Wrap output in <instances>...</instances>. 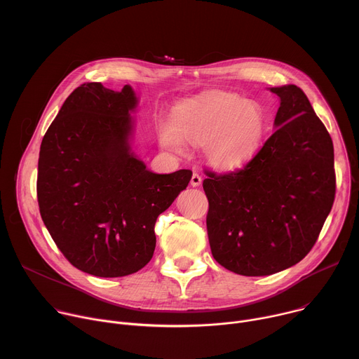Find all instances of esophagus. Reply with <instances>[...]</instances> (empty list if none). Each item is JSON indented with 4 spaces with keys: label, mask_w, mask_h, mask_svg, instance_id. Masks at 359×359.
I'll use <instances>...</instances> for the list:
<instances>
[{
    "label": "esophagus",
    "mask_w": 359,
    "mask_h": 359,
    "mask_svg": "<svg viewBox=\"0 0 359 359\" xmlns=\"http://www.w3.org/2000/svg\"><path fill=\"white\" fill-rule=\"evenodd\" d=\"M190 184H191L193 187H197V186H200V184H201V176H200L198 173H193V176H191V180H190Z\"/></svg>",
    "instance_id": "34e87169"
}]
</instances>
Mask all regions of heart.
Masks as SVG:
<instances>
[{
  "label": "heart",
  "instance_id": "obj_1",
  "mask_svg": "<svg viewBox=\"0 0 359 359\" xmlns=\"http://www.w3.org/2000/svg\"><path fill=\"white\" fill-rule=\"evenodd\" d=\"M172 125L159 132L162 146L180 151L184 140L201 144L206 159L222 169L243 165L260 149L269 119L255 102L236 93L213 92L179 107Z\"/></svg>",
  "mask_w": 359,
  "mask_h": 359
}]
</instances>
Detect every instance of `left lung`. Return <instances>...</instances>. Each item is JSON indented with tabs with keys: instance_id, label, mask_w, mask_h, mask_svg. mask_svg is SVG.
I'll return each instance as SVG.
<instances>
[{
	"instance_id": "1",
	"label": "left lung",
	"mask_w": 359,
	"mask_h": 359,
	"mask_svg": "<svg viewBox=\"0 0 359 359\" xmlns=\"http://www.w3.org/2000/svg\"><path fill=\"white\" fill-rule=\"evenodd\" d=\"M280 97L276 130L243 169L206 170L203 189L215 260L247 277L270 276L314 247L335 198L332 139L301 88Z\"/></svg>"
}]
</instances>
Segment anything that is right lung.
I'll list each match as a JSON object with an SVG mask.
<instances>
[{
	"instance_id": "obj_1",
	"label": "right lung",
	"mask_w": 359,
	"mask_h": 359,
	"mask_svg": "<svg viewBox=\"0 0 359 359\" xmlns=\"http://www.w3.org/2000/svg\"><path fill=\"white\" fill-rule=\"evenodd\" d=\"M137 97L100 82L78 86L48 128L39 150V213L78 270L123 277L143 269L156 247L155 224L184 190L191 170L158 175L130 147Z\"/></svg>"
}]
</instances>
